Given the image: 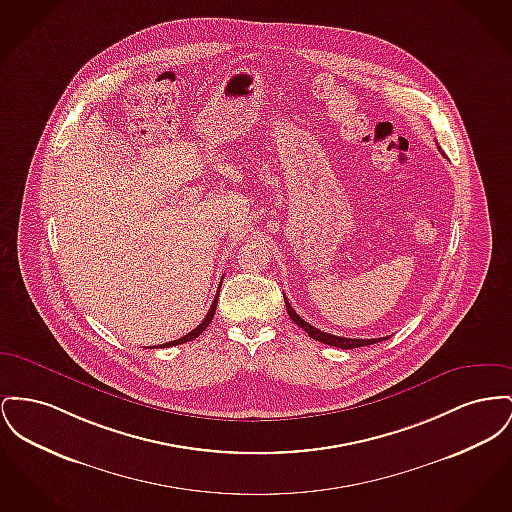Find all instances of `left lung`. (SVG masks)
<instances>
[{
    "mask_svg": "<svg viewBox=\"0 0 512 512\" xmlns=\"http://www.w3.org/2000/svg\"><path fill=\"white\" fill-rule=\"evenodd\" d=\"M439 151H441V147H439ZM284 303H286V311H288V315H290V319L301 327L303 331L307 332L313 340H319V342H323V344H329V346H334V348H342V350H352V348H360V346H369V344H377V342H383V340H387L389 336H383V338H346V336H336V334H329V332L319 331V329H315V327H311L305 319H301L300 315L292 309V305H290V301L288 298L284 296Z\"/></svg>",
    "mask_w": 512,
    "mask_h": 512,
    "instance_id": "obj_1",
    "label": "left lung"
}]
</instances>
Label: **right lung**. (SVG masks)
I'll return each instance as SVG.
<instances>
[{
  "label": "right lung",
  "mask_w": 512,
  "mask_h": 512,
  "mask_svg": "<svg viewBox=\"0 0 512 512\" xmlns=\"http://www.w3.org/2000/svg\"><path fill=\"white\" fill-rule=\"evenodd\" d=\"M220 286H222V282H220ZM218 294H220V288H218V292H216V298L212 301L211 309H209L207 317L203 319V323H199V325H197V329L187 332L185 336H181L178 340H172V342H166V344H160V346H154V348H170V346H178V344H183V342H189V340L197 338L201 332L205 331V329L211 325L212 317H214V311H216V303H218Z\"/></svg>",
  "instance_id": "obj_1"
}]
</instances>
